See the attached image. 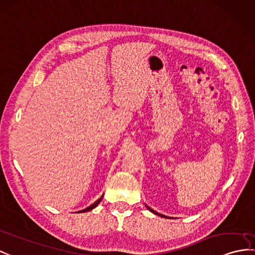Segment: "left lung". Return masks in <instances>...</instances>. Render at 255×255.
Segmentation results:
<instances>
[{"mask_svg":"<svg viewBox=\"0 0 255 255\" xmlns=\"http://www.w3.org/2000/svg\"><path fill=\"white\" fill-rule=\"evenodd\" d=\"M146 207H147V209H148L149 211H150V212H152L153 214H156V215H159V216H161V217H164V219H171V217H169V216H166V215H163V214H160V213L156 212V211H153L152 209H150V208H149V207L147 206V204H146Z\"/></svg>","mask_w":255,"mask_h":255,"instance_id":"1","label":"left lung"}]
</instances>
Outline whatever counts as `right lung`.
I'll return each instance as SVG.
<instances>
[{
    "label": "right lung",
    "mask_w": 255,
    "mask_h": 255,
    "mask_svg": "<svg viewBox=\"0 0 255 255\" xmlns=\"http://www.w3.org/2000/svg\"><path fill=\"white\" fill-rule=\"evenodd\" d=\"M103 197H104V195L101 197V198H99V199L98 200H96L94 203H93V204H91V206L90 207H88V208H85V209H83V210H81V211H79V212L78 213H85V212H89V211H91V210H93V209H94V208H96L97 206H98V204H99V202H101L102 201V199H103Z\"/></svg>",
    "instance_id": "obj_1"
}]
</instances>
